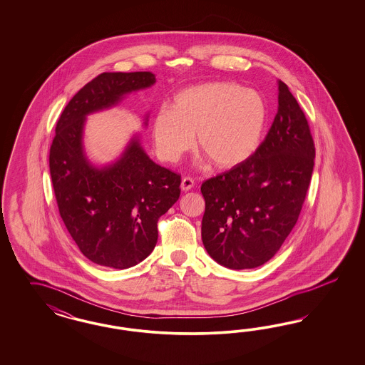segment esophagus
<instances>
[{"label": "esophagus", "instance_id": "obj_1", "mask_svg": "<svg viewBox=\"0 0 365 365\" xmlns=\"http://www.w3.org/2000/svg\"><path fill=\"white\" fill-rule=\"evenodd\" d=\"M194 187V179L190 177H185L182 179V183H180V188L183 191H188L191 188Z\"/></svg>", "mask_w": 365, "mask_h": 365}]
</instances>
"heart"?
<instances>
[{"mask_svg": "<svg viewBox=\"0 0 365 365\" xmlns=\"http://www.w3.org/2000/svg\"><path fill=\"white\" fill-rule=\"evenodd\" d=\"M265 122V101L257 91L211 81L178 92L171 110L156 113L155 144L163 160L175 163L197 133V145L212 165L232 168L255 154Z\"/></svg>", "mask_w": 365, "mask_h": 365, "instance_id": "b5f03b06", "label": "heart"}]
</instances>
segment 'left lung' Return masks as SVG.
Masks as SVG:
<instances>
[{"label": "left lung", "instance_id": "1", "mask_svg": "<svg viewBox=\"0 0 365 365\" xmlns=\"http://www.w3.org/2000/svg\"><path fill=\"white\" fill-rule=\"evenodd\" d=\"M316 148L304 110L278 80V110L264 142L246 162L205 180L202 241L229 269L264 265L297 223Z\"/></svg>", "mask_w": 365, "mask_h": 365}]
</instances>
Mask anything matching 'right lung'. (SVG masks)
Masks as SVG:
<instances>
[{
    "label": "right lung",
    "mask_w": 365,
    "mask_h": 365,
    "mask_svg": "<svg viewBox=\"0 0 365 365\" xmlns=\"http://www.w3.org/2000/svg\"><path fill=\"white\" fill-rule=\"evenodd\" d=\"M154 83L151 72L100 73L69 100L56 124L49 171L58 212L80 252L98 265L142 262L154 250L159 218L180 195V175L154 163L138 136L110 166H92L83 151L88 113Z\"/></svg>",
    "instance_id": "add662e5"
}]
</instances>
